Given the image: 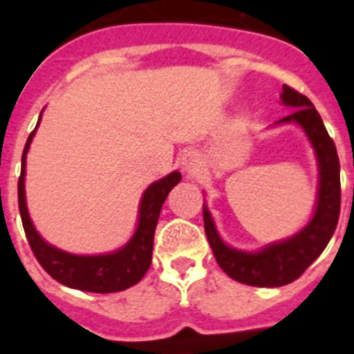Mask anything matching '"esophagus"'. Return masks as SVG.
I'll use <instances>...</instances> for the list:
<instances>
[{
	"label": "esophagus",
	"instance_id": "obj_1",
	"mask_svg": "<svg viewBox=\"0 0 354 354\" xmlns=\"http://www.w3.org/2000/svg\"><path fill=\"white\" fill-rule=\"evenodd\" d=\"M183 168L189 177H196L202 171V159L195 150H187L183 156Z\"/></svg>",
	"mask_w": 354,
	"mask_h": 354
}]
</instances>
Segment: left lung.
<instances>
[{
    "mask_svg": "<svg viewBox=\"0 0 354 354\" xmlns=\"http://www.w3.org/2000/svg\"><path fill=\"white\" fill-rule=\"evenodd\" d=\"M283 104L296 108L280 122H298L310 138L319 161V198L312 221L290 239L266 246L259 253L228 248L216 232L207 207L204 228L216 262L236 282L253 287H280L294 282L323 253L335 232L340 214V162L323 118L308 97L283 84Z\"/></svg>",
    "mask_w": 354,
    "mask_h": 354,
    "instance_id": "left-lung-1",
    "label": "left lung"
}]
</instances>
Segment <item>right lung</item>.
<instances>
[{
    "label": "right lung",
    "mask_w": 354,
    "mask_h": 354,
    "mask_svg": "<svg viewBox=\"0 0 354 354\" xmlns=\"http://www.w3.org/2000/svg\"><path fill=\"white\" fill-rule=\"evenodd\" d=\"M35 129L28 136L23 150V161H21L23 167H21L17 183V198L24 234H26L31 252L39 264L46 270V273L55 278L56 282L72 287V289L86 290V292H118V290L136 286L150 268L159 212H161L162 204H165L171 187L180 180V174L171 171L165 179L147 187V192L143 193L142 205H140L138 230L124 248L109 253V255H97V257L72 255V253L62 252V250L44 243L28 216L26 200H24V165H26L24 159H26L28 147L35 134Z\"/></svg>",
    "instance_id": "obj_1"
}]
</instances>
